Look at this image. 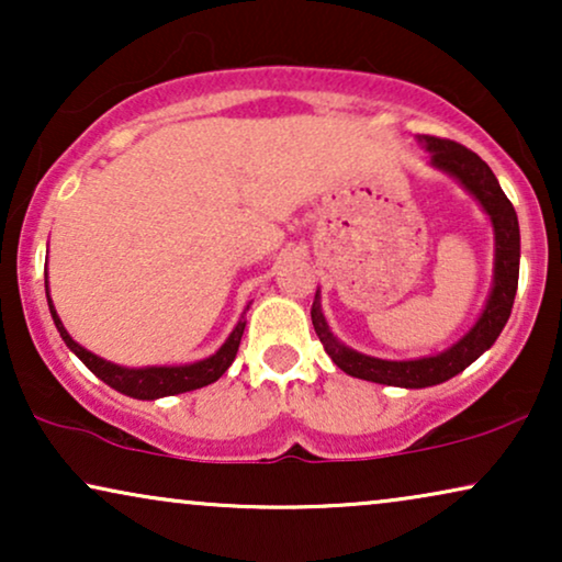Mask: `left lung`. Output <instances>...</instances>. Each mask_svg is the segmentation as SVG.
<instances>
[{"mask_svg": "<svg viewBox=\"0 0 562 562\" xmlns=\"http://www.w3.org/2000/svg\"><path fill=\"white\" fill-rule=\"evenodd\" d=\"M417 140L429 153V166L456 179L481 204V210L488 214L491 227H494V281H491L488 299L483 304L479 319L448 350L425 358L386 360L366 356V352L352 350L342 340H337V335L327 325L325 312H322L319 289L312 304L314 333H317L327 356L333 358V363L340 371L352 375V379L398 389L437 386V383L463 373L473 360H479L502 335L506 319L512 314L519 283V220L512 202L498 187L494 171L486 166V160H481L463 145L442 140V137L419 135Z\"/></svg>", "mask_w": 562, "mask_h": 562, "instance_id": "1", "label": "left lung"}]
</instances>
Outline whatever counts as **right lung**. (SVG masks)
I'll return each instance as SVG.
<instances>
[{
    "label": "right lung",
    "mask_w": 562,
    "mask_h": 562,
    "mask_svg": "<svg viewBox=\"0 0 562 562\" xmlns=\"http://www.w3.org/2000/svg\"><path fill=\"white\" fill-rule=\"evenodd\" d=\"M45 296H48V310L50 317L56 322V329L64 337L66 348L74 352L76 358L81 360L83 366L89 368L97 379H102L106 386H112L120 394L133 396V398H143V402H156V398L164 396H176L183 394V391H194L202 386H210L220 379L222 373L233 366V360L237 356V348H240L243 333H245V312L243 317L237 319V325L225 342L220 345L217 352H212L210 358L196 360V363H187V366H145V368H127V366H117L112 360H104L94 356V352L81 348L79 342L68 335V329L60 322L56 306L50 302V291H48V271H45ZM250 310V304L245 306Z\"/></svg>",
    "instance_id": "obj_1"
}]
</instances>
